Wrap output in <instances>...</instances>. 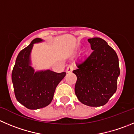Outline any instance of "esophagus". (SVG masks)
<instances>
[{"mask_svg": "<svg viewBox=\"0 0 134 134\" xmlns=\"http://www.w3.org/2000/svg\"><path fill=\"white\" fill-rule=\"evenodd\" d=\"M73 70H74L73 66H72V65L68 66V67H67V68H66V72H67V73H71V72L73 71Z\"/></svg>", "mask_w": 134, "mask_h": 134, "instance_id": "34e87169", "label": "esophagus"}]
</instances>
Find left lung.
I'll return each mask as SVG.
<instances>
[{
  "label": "left lung",
  "instance_id": "obj_1",
  "mask_svg": "<svg viewBox=\"0 0 134 134\" xmlns=\"http://www.w3.org/2000/svg\"><path fill=\"white\" fill-rule=\"evenodd\" d=\"M93 51L83 62L76 64L75 93L81 103L90 107L103 106L117 90L120 75L115 51L99 37L87 39Z\"/></svg>",
  "mask_w": 134,
  "mask_h": 134
}]
</instances>
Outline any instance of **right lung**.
<instances>
[{
	"mask_svg": "<svg viewBox=\"0 0 134 134\" xmlns=\"http://www.w3.org/2000/svg\"><path fill=\"white\" fill-rule=\"evenodd\" d=\"M41 41L40 38L34 39L19 53L12 73L16 99L31 110L48 106L53 100L56 87L66 76L64 72L57 73L49 70L34 72L30 66V53L34 43Z\"/></svg>",
	"mask_w": 134,
	"mask_h": 134,
	"instance_id": "add662e5",
	"label": "right lung"
}]
</instances>
